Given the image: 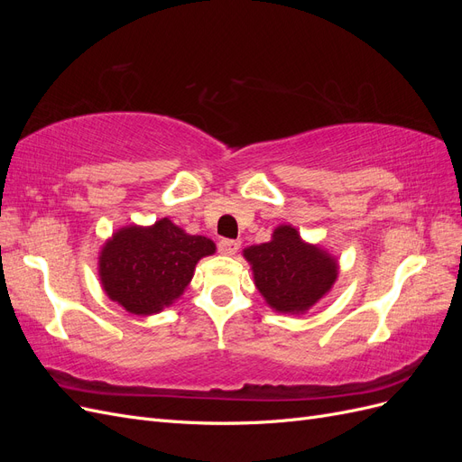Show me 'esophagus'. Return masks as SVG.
Listing matches in <instances>:
<instances>
[{"label": "esophagus", "instance_id": "esophagus-1", "mask_svg": "<svg viewBox=\"0 0 462 462\" xmlns=\"http://www.w3.org/2000/svg\"><path fill=\"white\" fill-rule=\"evenodd\" d=\"M239 246H241V243L239 241H229V239H221L219 243H217V250L221 254H227V256H233L236 250H239Z\"/></svg>", "mask_w": 462, "mask_h": 462}]
</instances>
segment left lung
I'll return each mask as SVG.
<instances>
[{
    "label": "left lung",
    "mask_w": 462,
    "mask_h": 462,
    "mask_svg": "<svg viewBox=\"0 0 462 462\" xmlns=\"http://www.w3.org/2000/svg\"><path fill=\"white\" fill-rule=\"evenodd\" d=\"M254 285L275 312L304 314L331 291L337 260L318 245L304 243L292 226H279L270 243L243 250Z\"/></svg>",
    "instance_id": "1"
}]
</instances>
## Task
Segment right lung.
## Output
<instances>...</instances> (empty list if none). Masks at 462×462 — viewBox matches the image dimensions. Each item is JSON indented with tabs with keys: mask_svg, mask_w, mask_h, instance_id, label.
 I'll return each instance as SVG.
<instances>
[{
	"mask_svg": "<svg viewBox=\"0 0 462 462\" xmlns=\"http://www.w3.org/2000/svg\"><path fill=\"white\" fill-rule=\"evenodd\" d=\"M214 253L208 236L189 235L163 217L150 227L129 226L111 235L97 273L111 300L131 314L150 316L183 295L199 260Z\"/></svg>",
	"mask_w": 462,
	"mask_h": 462,
	"instance_id": "1",
	"label": "right lung"
}]
</instances>
